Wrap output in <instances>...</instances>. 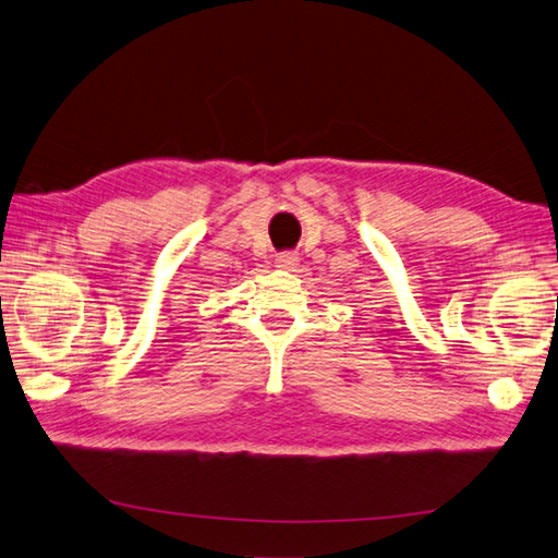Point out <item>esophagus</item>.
I'll return each instance as SVG.
<instances>
[{
  "instance_id": "1",
  "label": "esophagus",
  "mask_w": 558,
  "mask_h": 558,
  "mask_svg": "<svg viewBox=\"0 0 558 558\" xmlns=\"http://www.w3.org/2000/svg\"><path fill=\"white\" fill-rule=\"evenodd\" d=\"M296 262H300V256H296L294 252H282V254H278V258H276V266L282 268V270H294Z\"/></svg>"
}]
</instances>
